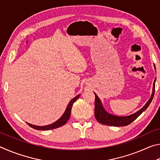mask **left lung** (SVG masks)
Wrapping results in <instances>:
<instances>
[{
	"instance_id": "8db88e82",
	"label": "left lung",
	"mask_w": 160,
	"mask_h": 160,
	"mask_svg": "<svg viewBox=\"0 0 160 160\" xmlns=\"http://www.w3.org/2000/svg\"><path fill=\"white\" fill-rule=\"evenodd\" d=\"M155 80L154 81L153 83V88H152V94L150 97V99L148 100V102L146 103L145 105L142 109H140L137 112H135L133 114L127 116H117L111 114L105 111L104 107L102 106V104L99 97L95 94V106H94V116L98 122L100 123L104 124L107 126H128V124L131 123L135 119H136L141 113L147 109L149 105L153 99L154 94H155Z\"/></svg>"
}]
</instances>
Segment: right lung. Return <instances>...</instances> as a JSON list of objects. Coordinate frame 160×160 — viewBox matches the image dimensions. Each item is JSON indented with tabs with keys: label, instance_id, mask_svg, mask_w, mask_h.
Masks as SVG:
<instances>
[{
	"label": "right lung",
	"instance_id": "1",
	"mask_svg": "<svg viewBox=\"0 0 160 160\" xmlns=\"http://www.w3.org/2000/svg\"><path fill=\"white\" fill-rule=\"evenodd\" d=\"M80 94H78L75 97H74L73 99L70 100V102H69V104H68L67 108L66 111H65L64 113L63 114V116H61V117L56 121V122H54L51 124H49V125H47V126H35V125H32V124H30L29 123H27L28 124V125L32 127V128H33L36 130H39V131H47V130H51V129H55V128H59V127H61L62 126H63L65 123H66L68 120L69 118H70V113H71V109H72V104H73V103L76 101V100L79 98Z\"/></svg>",
	"mask_w": 160,
	"mask_h": 160
}]
</instances>
